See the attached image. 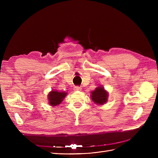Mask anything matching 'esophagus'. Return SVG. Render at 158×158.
I'll use <instances>...</instances> for the list:
<instances>
[{
    "label": "esophagus",
    "mask_w": 158,
    "mask_h": 158,
    "mask_svg": "<svg viewBox=\"0 0 158 158\" xmlns=\"http://www.w3.org/2000/svg\"><path fill=\"white\" fill-rule=\"evenodd\" d=\"M74 91H81V90H82V87L77 85V86H75L74 88Z\"/></svg>",
    "instance_id": "1"
}]
</instances>
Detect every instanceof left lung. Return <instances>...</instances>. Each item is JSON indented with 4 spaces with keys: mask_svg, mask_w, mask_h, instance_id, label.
<instances>
[{
    "mask_svg": "<svg viewBox=\"0 0 158 158\" xmlns=\"http://www.w3.org/2000/svg\"><path fill=\"white\" fill-rule=\"evenodd\" d=\"M92 94V99L93 102L97 104H103L106 103L107 100L108 94L103 88L98 87L93 92H91Z\"/></svg>",
    "mask_w": 158,
    "mask_h": 158,
    "instance_id": "1",
    "label": "left lung"
}]
</instances>
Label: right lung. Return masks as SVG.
I'll use <instances>...</instances> for the list:
<instances>
[{
  "label": "right lung",
  "mask_w": 158,
  "mask_h": 158,
  "mask_svg": "<svg viewBox=\"0 0 158 158\" xmlns=\"http://www.w3.org/2000/svg\"><path fill=\"white\" fill-rule=\"evenodd\" d=\"M66 93L65 92H59L57 91H52L49 93L48 99L49 103L52 106H56L60 104L63 102V99L65 98Z\"/></svg>",
  "instance_id": "right-lung-1"
}]
</instances>
